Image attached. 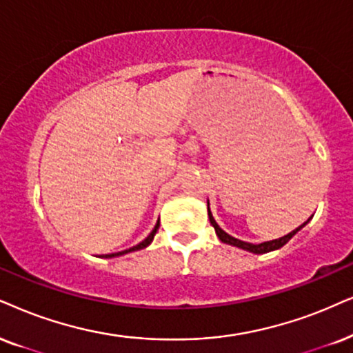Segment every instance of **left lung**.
Here are the masks:
<instances>
[{
  "mask_svg": "<svg viewBox=\"0 0 353 353\" xmlns=\"http://www.w3.org/2000/svg\"><path fill=\"white\" fill-rule=\"evenodd\" d=\"M207 210H208L210 223H212V226H213V228H215V233H216L218 239H220L221 243L230 244V246H236V248H239V249H244V251L252 252V254H265V252L276 251V249L283 248L285 244H287L288 241L292 239L293 236H295V234L298 233V231H300V230L303 228V226H306L307 221L311 220V218H310V220L303 223L301 226H298L296 230H293L292 233H288L287 236H282V238L272 239V241H265V243H261V244H252V243H246V241L236 239V238H233V236H231V234L226 233V231H223V230L220 228V226H218V223L215 221V218H213V215H212V210H210V202H208V200H207Z\"/></svg>",
  "mask_w": 353,
  "mask_h": 353,
  "instance_id": "left-lung-1",
  "label": "left lung"
}]
</instances>
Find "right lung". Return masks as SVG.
<instances>
[{
  "label": "right lung",
  "mask_w": 353,
  "mask_h": 353,
  "mask_svg": "<svg viewBox=\"0 0 353 353\" xmlns=\"http://www.w3.org/2000/svg\"><path fill=\"white\" fill-rule=\"evenodd\" d=\"M158 228H159V220H158V223H156V225H154L153 231H151V233L148 234V238L141 241L140 244H137V246H133V248H130V249H127V251H122V252H117V254H107V256H104V257H119V256H123V254H128V252H135V251H140V249H145V248H148L150 244L153 243V239H154V234H156V231H158Z\"/></svg>",
  "instance_id": "add662e5"
}]
</instances>
